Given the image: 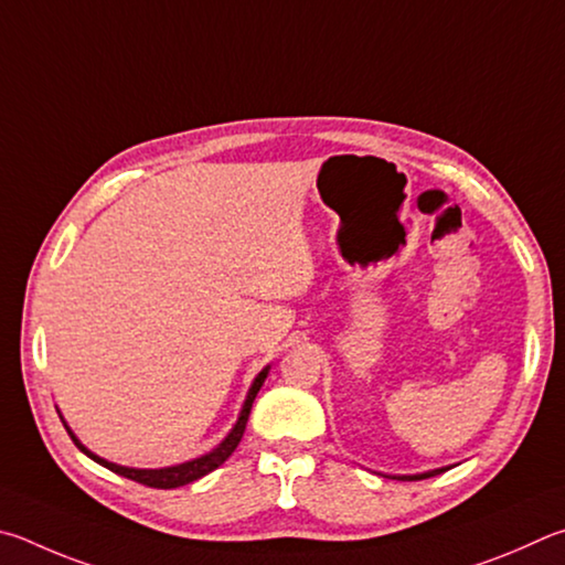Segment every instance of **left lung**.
<instances>
[{"label":"left lung","mask_w":565,"mask_h":565,"mask_svg":"<svg viewBox=\"0 0 565 565\" xmlns=\"http://www.w3.org/2000/svg\"><path fill=\"white\" fill-rule=\"evenodd\" d=\"M444 469H437V471H427V473H417V477H394V479H404V481H412V479H429V477H437V473H441Z\"/></svg>","instance_id":"8db88e82"}]
</instances>
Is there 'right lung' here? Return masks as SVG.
<instances>
[{
  "label": "right lung",
  "mask_w": 565,
  "mask_h": 565,
  "mask_svg": "<svg viewBox=\"0 0 565 565\" xmlns=\"http://www.w3.org/2000/svg\"><path fill=\"white\" fill-rule=\"evenodd\" d=\"M267 370H270V367H265L255 377L253 387H250V392H247V399H245L243 409H241V417H237L231 434H227V437L221 441V447L213 449L211 454H205V457H201V459L178 463V467H168V469H128V467H118V463H111V461H106L102 457H96V454L88 451L84 444L74 437L72 431H68V429L66 431H68V437L74 439L76 447L82 449L88 459H94L96 463H102V467L118 473V477H126V479H131V481H138V483H143V487H151V489H178V487H185V483L201 479V477H205V473H211L213 469L221 467V463L235 451L237 444H241L247 417H250V407H253L257 392H260L263 382L267 377Z\"/></svg>",
  "instance_id": "add662e5"
}]
</instances>
